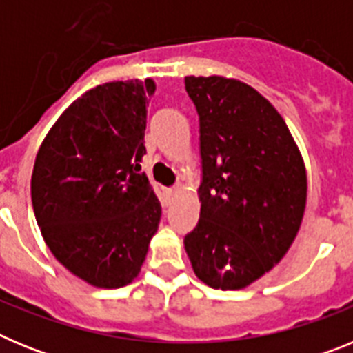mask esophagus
I'll return each mask as SVG.
<instances>
[{"mask_svg": "<svg viewBox=\"0 0 353 353\" xmlns=\"http://www.w3.org/2000/svg\"><path fill=\"white\" fill-rule=\"evenodd\" d=\"M176 192H179V187H171V189H166V194L170 196V198L176 196Z\"/></svg>", "mask_w": 353, "mask_h": 353, "instance_id": "esophagus-1", "label": "esophagus"}]
</instances>
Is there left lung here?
I'll use <instances>...</instances> for the list:
<instances>
[{
  "instance_id": "1",
  "label": "left lung",
  "mask_w": 353,
  "mask_h": 353,
  "mask_svg": "<svg viewBox=\"0 0 353 353\" xmlns=\"http://www.w3.org/2000/svg\"><path fill=\"white\" fill-rule=\"evenodd\" d=\"M199 114V221L183 239L199 281L242 290L276 267L297 236L307 198L304 159L286 121L256 90L187 76Z\"/></svg>"
}]
</instances>
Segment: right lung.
Masks as SVG:
<instances>
[{"label":"right lung","instance_id":"add662e5","mask_svg":"<svg viewBox=\"0 0 353 353\" xmlns=\"http://www.w3.org/2000/svg\"><path fill=\"white\" fill-rule=\"evenodd\" d=\"M154 79L88 90L42 141L31 174L37 224L54 258L97 288L138 277L161 221L145 173L148 97Z\"/></svg>","mask_w":353,"mask_h":353}]
</instances>
